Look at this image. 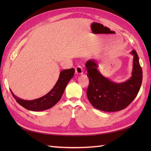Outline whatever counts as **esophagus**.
I'll return each mask as SVG.
<instances>
[{
	"label": "esophagus",
	"mask_w": 151,
	"mask_h": 151,
	"mask_svg": "<svg viewBox=\"0 0 151 151\" xmlns=\"http://www.w3.org/2000/svg\"><path fill=\"white\" fill-rule=\"evenodd\" d=\"M76 73L77 74H82L83 73V68L81 66L78 65L76 67Z\"/></svg>",
	"instance_id": "obj_1"
}]
</instances>
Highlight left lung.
<instances>
[{"mask_svg":"<svg viewBox=\"0 0 151 151\" xmlns=\"http://www.w3.org/2000/svg\"><path fill=\"white\" fill-rule=\"evenodd\" d=\"M131 54L134 55L132 77L122 83H114L104 77L98 70L96 61H87L86 67L89 80L87 96L94 108L103 111H117L134 101L142 84V70L135 50H132Z\"/></svg>","mask_w":151,"mask_h":151,"instance_id":"left-lung-1","label":"left lung"}]
</instances>
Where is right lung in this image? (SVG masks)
<instances>
[{"label": "right lung", "instance_id": "obj_1", "mask_svg": "<svg viewBox=\"0 0 151 151\" xmlns=\"http://www.w3.org/2000/svg\"><path fill=\"white\" fill-rule=\"evenodd\" d=\"M75 69L74 68L63 70L60 72L59 78L55 85L48 93L43 96L34 100H24L17 98L11 90L12 96L21 106L33 111H43L53 107L62 98L65 89L68 82L74 75Z\"/></svg>", "mask_w": 151, "mask_h": 151}]
</instances>
